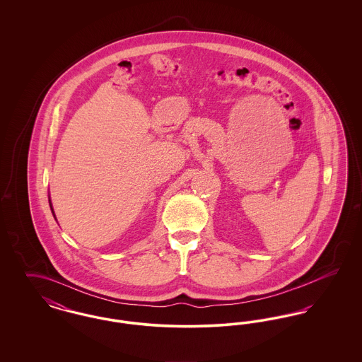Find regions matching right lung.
Here are the masks:
<instances>
[{
	"label": "right lung",
	"instance_id": "right-lung-1",
	"mask_svg": "<svg viewBox=\"0 0 362 362\" xmlns=\"http://www.w3.org/2000/svg\"><path fill=\"white\" fill-rule=\"evenodd\" d=\"M49 204H50V209H52V216H54V218H55V214H54V211H52V202H50V197H49Z\"/></svg>",
	"mask_w": 362,
	"mask_h": 362
}]
</instances>
